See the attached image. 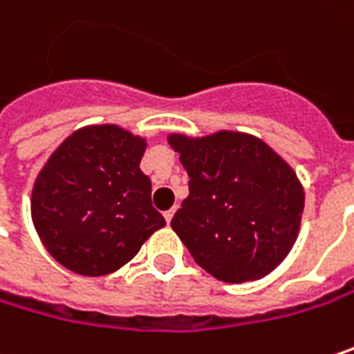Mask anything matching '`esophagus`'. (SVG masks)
<instances>
[{
	"label": "esophagus",
	"instance_id": "esophagus-1",
	"mask_svg": "<svg viewBox=\"0 0 354 354\" xmlns=\"http://www.w3.org/2000/svg\"><path fill=\"white\" fill-rule=\"evenodd\" d=\"M174 212H176V209H170V210H166V212H164V218H166V223H170V221H172Z\"/></svg>",
	"mask_w": 354,
	"mask_h": 354
}]
</instances>
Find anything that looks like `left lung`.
<instances>
[{
    "instance_id": "obj_1",
    "label": "left lung",
    "mask_w": 354,
    "mask_h": 354,
    "mask_svg": "<svg viewBox=\"0 0 354 354\" xmlns=\"http://www.w3.org/2000/svg\"><path fill=\"white\" fill-rule=\"evenodd\" d=\"M168 144L190 178L170 225L194 261L227 283L272 273L292 251L304 212V188L292 166L241 131L170 133Z\"/></svg>"
}]
</instances>
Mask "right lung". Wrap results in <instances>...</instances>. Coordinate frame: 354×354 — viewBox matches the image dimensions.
Returning a JSON list of instances; mask_svg holds the SVG:
<instances>
[{
  "mask_svg": "<svg viewBox=\"0 0 354 354\" xmlns=\"http://www.w3.org/2000/svg\"><path fill=\"white\" fill-rule=\"evenodd\" d=\"M145 140L119 125H86L58 145L32 188V223L66 270L107 275L166 225L140 170Z\"/></svg>",
  "mask_w": 354,
  "mask_h": 354,
  "instance_id": "obj_1",
  "label": "right lung"
}]
</instances>
